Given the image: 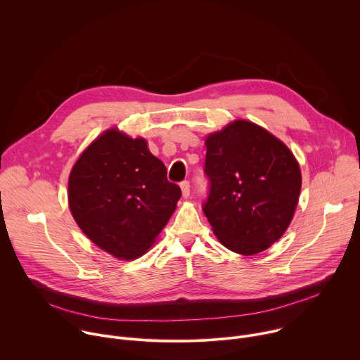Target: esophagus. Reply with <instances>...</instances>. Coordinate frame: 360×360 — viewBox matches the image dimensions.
<instances>
[{
    "instance_id": "34e87169",
    "label": "esophagus",
    "mask_w": 360,
    "mask_h": 360,
    "mask_svg": "<svg viewBox=\"0 0 360 360\" xmlns=\"http://www.w3.org/2000/svg\"><path fill=\"white\" fill-rule=\"evenodd\" d=\"M181 189H182V196L184 198H188L189 196V192H191V185L188 181H184L181 182Z\"/></svg>"
}]
</instances>
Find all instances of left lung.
<instances>
[{
  "instance_id": "8db88e82",
  "label": "left lung",
  "mask_w": 360,
  "mask_h": 360,
  "mask_svg": "<svg viewBox=\"0 0 360 360\" xmlns=\"http://www.w3.org/2000/svg\"><path fill=\"white\" fill-rule=\"evenodd\" d=\"M202 211L219 242L240 255L259 253L289 226L300 169L289 148L266 129L235 121L207 138Z\"/></svg>"
}]
</instances>
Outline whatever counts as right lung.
Listing matches in <instances>:
<instances>
[{
	"label": "right lung",
	"instance_id": "obj_1",
	"mask_svg": "<svg viewBox=\"0 0 360 360\" xmlns=\"http://www.w3.org/2000/svg\"><path fill=\"white\" fill-rule=\"evenodd\" d=\"M181 188L145 139L110 129L74 165L68 182L71 214L101 249L121 259L143 255L176 208Z\"/></svg>",
	"mask_w": 360,
	"mask_h": 360
}]
</instances>
